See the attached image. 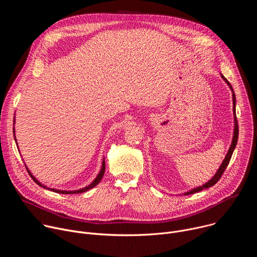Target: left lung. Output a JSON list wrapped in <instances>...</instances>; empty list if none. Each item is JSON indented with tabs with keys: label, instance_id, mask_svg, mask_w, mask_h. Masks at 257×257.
Listing matches in <instances>:
<instances>
[{
	"label": "left lung",
	"instance_id": "obj_1",
	"mask_svg": "<svg viewBox=\"0 0 257 257\" xmlns=\"http://www.w3.org/2000/svg\"><path fill=\"white\" fill-rule=\"evenodd\" d=\"M222 77L224 78V80L227 82V84L230 86V88H231V89H232V91H233V88H232V86H231L230 82H229V81H228V80H227L223 75H222ZM233 103H234V105H233V111H234V121H235L234 136H233V141H232V144H231V148H230V150H229V152H228V154H227V156H226V158H225L224 162L222 163L221 167H219V169L217 170V172L215 173L214 177H213L211 180H209L207 183H205V184H203L202 186H199V187H197V188H194V189H192L191 191H189V192L185 193V195L193 194V193L199 192V191H201V190H203V189H207V188H209V187L213 186V185L215 184V183H216L219 179H221V177H222V175L224 174V172H225L226 168L228 167V165H229V163H230V160H231V158H232L233 152H234V150H235V148H236V144H237V141H238V134H239L238 121H237V117H236V96H235L234 91H233Z\"/></svg>",
	"mask_w": 257,
	"mask_h": 257
}]
</instances>
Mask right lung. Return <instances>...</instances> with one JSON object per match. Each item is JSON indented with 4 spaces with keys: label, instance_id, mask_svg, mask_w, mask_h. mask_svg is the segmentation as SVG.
I'll return each mask as SVG.
<instances>
[{
    "label": "right lung",
    "instance_id": "1",
    "mask_svg": "<svg viewBox=\"0 0 257 257\" xmlns=\"http://www.w3.org/2000/svg\"><path fill=\"white\" fill-rule=\"evenodd\" d=\"M15 132V131H14ZM15 137V136H14ZM104 167H105V165H104V161L102 162V167H101V170H100V172H99V174L97 175V177L95 178V180L91 183L90 185H88L87 187H85V188H82V189H80V190H76V191H62V190H57V189H51V188H48V187H46V186H44V185H42L41 183L36 180L32 175H31V173L28 171V169L26 168V170H27V172H28V174L30 175V177L33 179V181L36 183V184L38 185H40V186H42V187H44V188H47V189H50V190H52V191H55V192H57V193H63V194H73V193H82V192H84V191H87V190H89V189H91V188H93L94 186H96L98 183H99V181L101 180V178H102V176H103V174H104Z\"/></svg>",
    "mask_w": 257,
    "mask_h": 257
}]
</instances>
